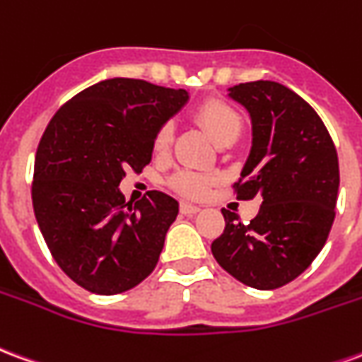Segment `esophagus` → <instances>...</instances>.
I'll return each mask as SVG.
<instances>
[{
    "mask_svg": "<svg viewBox=\"0 0 362 362\" xmlns=\"http://www.w3.org/2000/svg\"><path fill=\"white\" fill-rule=\"evenodd\" d=\"M180 211L184 213V215H196V213L199 211V207L194 204H188V202H182Z\"/></svg>",
    "mask_w": 362,
    "mask_h": 362,
    "instance_id": "esophagus-1",
    "label": "esophagus"
}]
</instances>
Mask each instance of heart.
Returning a JSON list of instances; mask_svg holds the SVG:
<instances>
[{"mask_svg":"<svg viewBox=\"0 0 362 362\" xmlns=\"http://www.w3.org/2000/svg\"><path fill=\"white\" fill-rule=\"evenodd\" d=\"M194 118L197 119V124L204 127L215 143H221L227 137H238L240 129H243L240 114L221 98H209L204 104H199L196 112H194ZM170 143H173V126L163 124L157 129L155 139H153V153L155 155H165L168 147H170ZM215 180L217 178L213 174L184 168V170H178L170 178V186L182 196L202 197L209 192Z\"/></svg>","mask_w":362,"mask_h":362,"instance_id":"1","label":"heart"}]
</instances>
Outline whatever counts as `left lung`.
<instances>
[{
  "mask_svg": "<svg viewBox=\"0 0 362 362\" xmlns=\"http://www.w3.org/2000/svg\"><path fill=\"white\" fill-rule=\"evenodd\" d=\"M230 98L250 112L252 149L236 182V199L262 196L243 223L223 209L225 230L211 244L217 264L248 287L287 285L324 248L335 219L337 151L304 98L275 81L240 83Z\"/></svg>",
  "mask_w": 362,
  "mask_h": 362,
  "instance_id": "1",
  "label": "left lung"
}]
</instances>
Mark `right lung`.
I'll return each instance as SVG.
<instances>
[{"label":"right lung","instance_id":"obj_1","mask_svg":"<svg viewBox=\"0 0 362 362\" xmlns=\"http://www.w3.org/2000/svg\"><path fill=\"white\" fill-rule=\"evenodd\" d=\"M188 100L184 89L114 77L59 108L38 143L33 207L69 279L118 295L155 269L178 202L153 189L132 205L118 189L151 163L157 129Z\"/></svg>","mask_w":362,"mask_h":362}]
</instances>
